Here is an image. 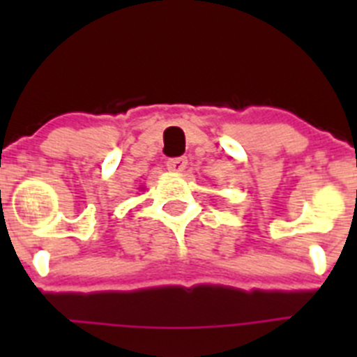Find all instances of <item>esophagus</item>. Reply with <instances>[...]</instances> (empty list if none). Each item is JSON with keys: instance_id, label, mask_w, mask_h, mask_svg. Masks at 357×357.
Masks as SVG:
<instances>
[{"instance_id": "34e87169", "label": "esophagus", "mask_w": 357, "mask_h": 357, "mask_svg": "<svg viewBox=\"0 0 357 357\" xmlns=\"http://www.w3.org/2000/svg\"><path fill=\"white\" fill-rule=\"evenodd\" d=\"M166 166H168L169 172L182 173L188 168V159L185 157H172V159L166 160Z\"/></svg>"}]
</instances>
